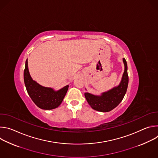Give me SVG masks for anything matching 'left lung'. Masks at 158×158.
<instances>
[{
    "instance_id": "8db88e82",
    "label": "left lung",
    "mask_w": 158,
    "mask_h": 158,
    "mask_svg": "<svg viewBox=\"0 0 158 158\" xmlns=\"http://www.w3.org/2000/svg\"><path fill=\"white\" fill-rule=\"evenodd\" d=\"M124 71L119 84L109 91L102 93L100 96H96L89 93H85V98L91 107L98 111L109 112L117 107L123 99L127 89L129 77L126 60L123 59Z\"/></svg>"
}]
</instances>
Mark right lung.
Returning <instances> with one entry per match:
<instances>
[{
  "label": "right lung",
  "instance_id": "add662e5",
  "mask_svg": "<svg viewBox=\"0 0 158 158\" xmlns=\"http://www.w3.org/2000/svg\"><path fill=\"white\" fill-rule=\"evenodd\" d=\"M24 79L27 93L31 99L37 107L45 110H51L59 107L69 88V85H67L58 91H55L53 88L40 85L34 81L30 75L27 59L26 61Z\"/></svg>",
  "mask_w": 158,
  "mask_h": 158
}]
</instances>
